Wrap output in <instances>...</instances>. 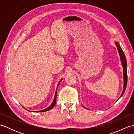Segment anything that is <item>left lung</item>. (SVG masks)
Masks as SVG:
<instances>
[{"label": "left lung", "mask_w": 134, "mask_h": 134, "mask_svg": "<svg viewBox=\"0 0 134 134\" xmlns=\"http://www.w3.org/2000/svg\"><path fill=\"white\" fill-rule=\"evenodd\" d=\"M115 44L116 45V47H117V48H118L119 56H120V59L121 63L122 65V67H123V79H124L123 90V92H122V93H121L120 97H119V98H120L124 94L125 90H126V87H127V60H126V56H125L124 52L123 51V50H122L120 46V45H119V42L115 41Z\"/></svg>", "instance_id": "1"}]
</instances>
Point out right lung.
Returning a JSON list of instances; mask_svg holds the SVG:
<instances>
[{"label":"right lung","mask_w":134,"mask_h":134,"mask_svg":"<svg viewBox=\"0 0 134 134\" xmlns=\"http://www.w3.org/2000/svg\"><path fill=\"white\" fill-rule=\"evenodd\" d=\"M63 79H62L60 81H59V83H58V86H57V88H56V92H55V97H54V99H53V102H52V103L51 104L49 107H48V108H47L46 109H43V110H38V111H31V110H28V111H29V112H46V111H48V110H51V109H52V108L55 107V105H56V95H57V89H58V86H59V85L60 84V82H61V81Z\"/></svg>","instance_id":"right-lung-1"}]
</instances>
